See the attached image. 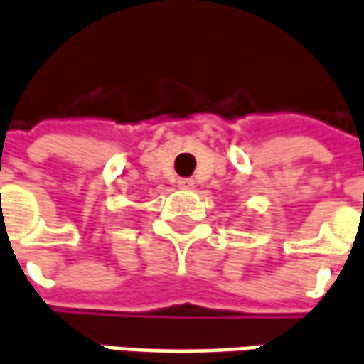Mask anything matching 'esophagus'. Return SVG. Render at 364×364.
<instances>
[{
  "instance_id": "obj_1",
  "label": "esophagus",
  "mask_w": 364,
  "mask_h": 364,
  "mask_svg": "<svg viewBox=\"0 0 364 364\" xmlns=\"http://www.w3.org/2000/svg\"><path fill=\"white\" fill-rule=\"evenodd\" d=\"M179 187H181V189H193V187H195V181H193V179H179Z\"/></svg>"
}]
</instances>
